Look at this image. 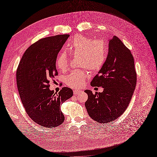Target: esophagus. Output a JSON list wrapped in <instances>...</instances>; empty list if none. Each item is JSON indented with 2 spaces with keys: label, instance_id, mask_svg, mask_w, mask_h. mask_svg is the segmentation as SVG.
Listing matches in <instances>:
<instances>
[{
  "label": "esophagus",
  "instance_id": "esophagus-1",
  "mask_svg": "<svg viewBox=\"0 0 157 157\" xmlns=\"http://www.w3.org/2000/svg\"><path fill=\"white\" fill-rule=\"evenodd\" d=\"M80 92H81V90H75L73 91V93L75 95H78L80 94Z\"/></svg>",
  "mask_w": 157,
  "mask_h": 157
}]
</instances>
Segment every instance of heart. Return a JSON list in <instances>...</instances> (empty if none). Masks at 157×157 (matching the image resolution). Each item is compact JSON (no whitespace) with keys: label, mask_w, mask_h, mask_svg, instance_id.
Masks as SVG:
<instances>
[{"label":"heart","mask_w":157,"mask_h":157,"mask_svg":"<svg viewBox=\"0 0 157 157\" xmlns=\"http://www.w3.org/2000/svg\"><path fill=\"white\" fill-rule=\"evenodd\" d=\"M66 52L71 57H78V67L81 70L71 71L65 77V83L73 88L82 86L88 77L87 68L91 71L101 69L107 58L108 47L103 39H92L83 35L75 36L67 44ZM69 62L67 54L60 53L56 59V68L61 71L67 70Z\"/></svg>","instance_id":"obj_1"}]
</instances>
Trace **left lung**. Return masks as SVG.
I'll return each mask as SVG.
<instances>
[{"label": "left lung", "instance_id": "8db88e82", "mask_svg": "<svg viewBox=\"0 0 157 157\" xmlns=\"http://www.w3.org/2000/svg\"><path fill=\"white\" fill-rule=\"evenodd\" d=\"M137 74L130 50L116 36L109 42L105 63L90 85L103 88V92L85 90V107L89 116L99 123L117 119L129 105L136 86Z\"/></svg>", "mask_w": 157, "mask_h": 157}]
</instances>
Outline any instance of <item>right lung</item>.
Instances as JSON below:
<instances>
[{
    "label": "right lung",
    "instance_id": "1",
    "mask_svg": "<svg viewBox=\"0 0 157 157\" xmlns=\"http://www.w3.org/2000/svg\"><path fill=\"white\" fill-rule=\"evenodd\" d=\"M69 35L46 37L31 45L23 55L16 71L19 94L31 119L43 127L62 124L61 105L73 96V90L62 88L58 94L50 90V82L58 75L55 61Z\"/></svg>",
    "mask_w": 157,
    "mask_h": 157
}]
</instances>
